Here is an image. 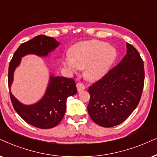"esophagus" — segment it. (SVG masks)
Wrapping results in <instances>:
<instances>
[{"mask_svg": "<svg viewBox=\"0 0 157 157\" xmlns=\"http://www.w3.org/2000/svg\"><path fill=\"white\" fill-rule=\"evenodd\" d=\"M76 85H77V90H78V92H81L85 90V85L83 83L78 82Z\"/></svg>", "mask_w": 157, "mask_h": 157, "instance_id": "1", "label": "esophagus"}]
</instances>
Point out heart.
<instances>
[{
  "mask_svg": "<svg viewBox=\"0 0 157 157\" xmlns=\"http://www.w3.org/2000/svg\"><path fill=\"white\" fill-rule=\"evenodd\" d=\"M116 57L115 48L105 41H86L71 49L70 56L63 60V64L71 73H76L79 69H85L87 78L96 80L108 72Z\"/></svg>",
  "mask_w": 157,
  "mask_h": 157,
  "instance_id": "obj_1",
  "label": "heart"
}]
</instances>
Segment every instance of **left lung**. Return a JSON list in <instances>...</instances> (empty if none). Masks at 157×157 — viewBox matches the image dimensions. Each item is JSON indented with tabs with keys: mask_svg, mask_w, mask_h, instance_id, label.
<instances>
[{
	"mask_svg": "<svg viewBox=\"0 0 157 157\" xmlns=\"http://www.w3.org/2000/svg\"><path fill=\"white\" fill-rule=\"evenodd\" d=\"M126 56L103 78L90 86L87 111L95 124L110 128L123 123L137 107L144 84V62L126 43Z\"/></svg>",
	"mask_w": 157,
	"mask_h": 157,
	"instance_id": "left-lung-1",
	"label": "left lung"
}]
</instances>
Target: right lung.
Segmentation results:
<instances>
[{
  "label": "right lung",
  "mask_w": 157,
  "mask_h": 157,
  "mask_svg": "<svg viewBox=\"0 0 157 157\" xmlns=\"http://www.w3.org/2000/svg\"><path fill=\"white\" fill-rule=\"evenodd\" d=\"M59 44L53 37L44 35L33 37L20 45L10 60L8 67V87L13 108L23 120L39 128H51L59 124L65 113L67 99L77 93L75 82L73 79L51 75L42 98L32 105H24L18 101L10 92L13 73L20 64L23 57L27 54L47 57Z\"/></svg>",
  "instance_id": "right-lung-1"
}]
</instances>
